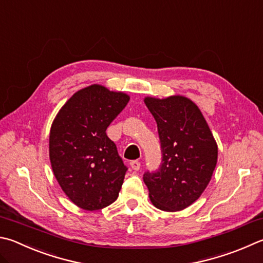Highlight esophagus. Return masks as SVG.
<instances>
[{"mask_svg": "<svg viewBox=\"0 0 263 263\" xmlns=\"http://www.w3.org/2000/svg\"><path fill=\"white\" fill-rule=\"evenodd\" d=\"M130 166H131V168L133 169V170H135V171H138V170H139L140 169V162L139 161H131L130 162Z\"/></svg>", "mask_w": 263, "mask_h": 263, "instance_id": "1", "label": "esophagus"}]
</instances>
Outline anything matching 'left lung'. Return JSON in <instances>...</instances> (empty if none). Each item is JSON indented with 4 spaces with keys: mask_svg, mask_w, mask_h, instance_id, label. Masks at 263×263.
<instances>
[{
    "mask_svg": "<svg viewBox=\"0 0 263 263\" xmlns=\"http://www.w3.org/2000/svg\"><path fill=\"white\" fill-rule=\"evenodd\" d=\"M154 116L162 148V165L146 173L144 181L157 209L179 212L200 198L217 163V144L202 112L183 95L146 97Z\"/></svg>",
    "mask_w": 263,
    "mask_h": 263,
    "instance_id": "obj_1",
    "label": "left lung"
}]
</instances>
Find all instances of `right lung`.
<instances>
[{
	"instance_id": "add662e5",
	"label": "right lung",
	"mask_w": 263,
	"mask_h": 263,
	"mask_svg": "<svg viewBox=\"0 0 263 263\" xmlns=\"http://www.w3.org/2000/svg\"><path fill=\"white\" fill-rule=\"evenodd\" d=\"M128 100L126 93L94 84L76 92L52 121V173L66 197L85 211H99L118 198L127 168L106 130Z\"/></svg>"
}]
</instances>
